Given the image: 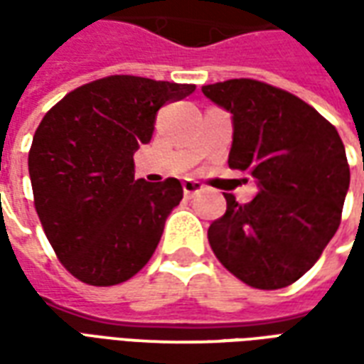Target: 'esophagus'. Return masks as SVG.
Here are the masks:
<instances>
[{"instance_id": "1", "label": "esophagus", "mask_w": 364, "mask_h": 364, "mask_svg": "<svg viewBox=\"0 0 364 364\" xmlns=\"http://www.w3.org/2000/svg\"><path fill=\"white\" fill-rule=\"evenodd\" d=\"M200 191H203V185L198 181H193V179L183 181V193H185V197H193V195H197Z\"/></svg>"}]
</instances>
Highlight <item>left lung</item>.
Listing matches in <instances>:
<instances>
[{"mask_svg": "<svg viewBox=\"0 0 364 364\" xmlns=\"http://www.w3.org/2000/svg\"><path fill=\"white\" fill-rule=\"evenodd\" d=\"M232 112L228 166L257 179L259 193L208 228V244L230 273L253 289L296 282L339 228L349 164L336 127L300 97L240 77L203 87Z\"/></svg>", "mask_w": 364, "mask_h": 364, "instance_id": "1", "label": "left lung"}]
</instances>
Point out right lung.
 <instances>
[{"mask_svg":"<svg viewBox=\"0 0 364 364\" xmlns=\"http://www.w3.org/2000/svg\"><path fill=\"white\" fill-rule=\"evenodd\" d=\"M193 91V83L107 75L70 91L41 120L28 150L35 208L77 281L119 284L154 255L183 187L175 177L134 179V151L151 140L159 109Z\"/></svg>","mask_w":364,"mask_h":364,"instance_id":"1","label":"right lung"}]
</instances>
